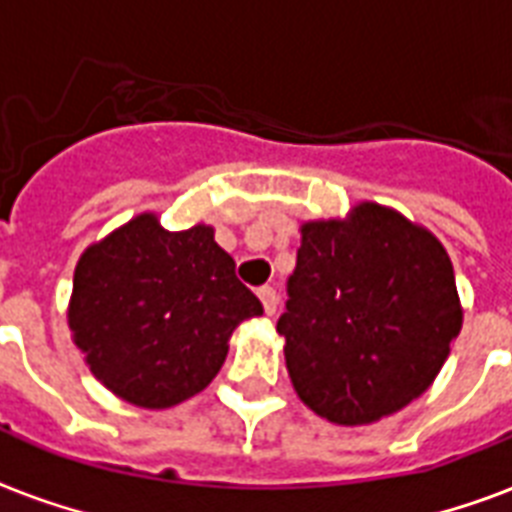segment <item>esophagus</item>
<instances>
[{
	"label": "esophagus",
	"mask_w": 512,
	"mask_h": 512,
	"mask_svg": "<svg viewBox=\"0 0 512 512\" xmlns=\"http://www.w3.org/2000/svg\"><path fill=\"white\" fill-rule=\"evenodd\" d=\"M257 297H260V303H263L265 313H268V316H273V313H276V308H279V295H276V289L260 287L257 289Z\"/></svg>",
	"instance_id": "obj_1"
}]
</instances>
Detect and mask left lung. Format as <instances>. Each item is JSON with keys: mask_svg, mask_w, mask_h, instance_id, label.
Masks as SVG:
<instances>
[{"mask_svg": "<svg viewBox=\"0 0 512 512\" xmlns=\"http://www.w3.org/2000/svg\"><path fill=\"white\" fill-rule=\"evenodd\" d=\"M281 313L289 380L337 425H369L422 396L462 329L452 260L396 209L361 201L348 220L300 228Z\"/></svg>", "mask_w": 512, "mask_h": 512, "instance_id": "left-lung-1", "label": "left lung"}]
</instances>
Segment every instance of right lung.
Listing matches in <instances>:
<instances>
[{
    "label": "right lung",
    "instance_id": "add662e5",
    "mask_svg": "<svg viewBox=\"0 0 512 512\" xmlns=\"http://www.w3.org/2000/svg\"><path fill=\"white\" fill-rule=\"evenodd\" d=\"M260 313L209 225L164 231L143 212L84 249L68 327L111 393L167 409L215 380L233 329Z\"/></svg>",
    "mask_w": 512,
    "mask_h": 512
}]
</instances>
